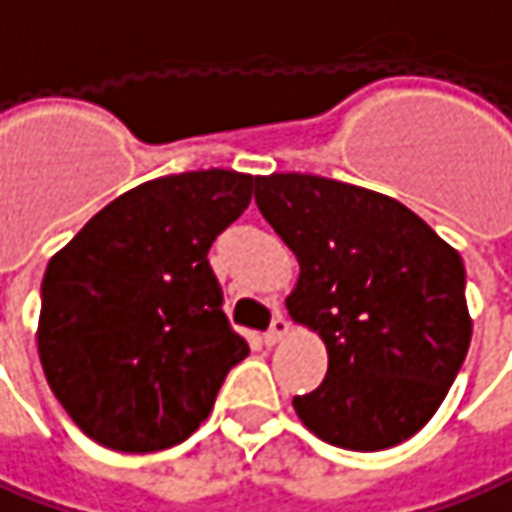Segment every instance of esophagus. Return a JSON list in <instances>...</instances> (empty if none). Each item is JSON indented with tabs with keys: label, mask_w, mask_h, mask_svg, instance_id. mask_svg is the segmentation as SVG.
<instances>
[{
	"label": "esophagus",
	"mask_w": 512,
	"mask_h": 512,
	"mask_svg": "<svg viewBox=\"0 0 512 512\" xmlns=\"http://www.w3.org/2000/svg\"><path fill=\"white\" fill-rule=\"evenodd\" d=\"M288 328H291V325H288V319L277 314V316H274V319H271V328H269V333L263 336V339H266V344H277V342H280V339H285V333H288Z\"/></svg>",
	"instance_id": "esophagus-1"
}]
</instances>
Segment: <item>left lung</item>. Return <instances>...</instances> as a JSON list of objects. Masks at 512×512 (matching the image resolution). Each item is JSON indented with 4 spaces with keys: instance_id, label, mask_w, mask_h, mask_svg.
<instances>
[{
    "instance_id": "obj_1",
    "label": "left lung",
    "mask_w": 512,
    "mask_h": 512,
    "mask_svg": "<svg viewBox=\"0 0 512 512\" xmlns=\"http://www.w3.org/2000/svg\"><path fill=\"white\" fill-rule=\"evenodd\" d=\"M257 210L297 255L285 308L328 347L325 381L294 398L319 440L381 451L423 429L460 373L465 266L395 198L311 173L255 179Z\"/></svg>"
}]
</instances>
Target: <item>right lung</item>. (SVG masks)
I'll return each mask as SVG.
<instances>
[{
    "mask_svg": "<svg viewBox=\"0 0 512 512\" xmlns=\"http://www.w3.org/2000/svg\"><path fill=\"white\" fill-rule=\"evenodd\" d=\"M252 187L255 176L221 168L151 179L52 255L38 358L95 443L125 454L182 443L246 358L207 252L249 207Z\"/></svg>",
    "mask_w": 512,
    "mask_h": 512,
    "instance_id": "1",
    "label": "right lung"
}]
</instances>
